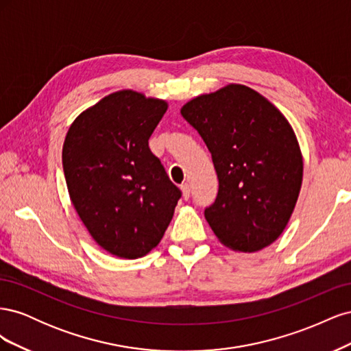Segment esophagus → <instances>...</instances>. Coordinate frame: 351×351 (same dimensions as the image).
<instances>
[{
	"label": "esophagus",
	"instance_id": "34e87169",
	"mask_svg": "<svg viewBox=\"0 0 351 351\" xmlns=\"http://www.w3.org/2000/svg\"><path fill=\"white\" fill-rule=\"evenodd\" d=\"M182 192H183V197L189 199V196H190V184L189 183L182 184Z\"/></svg>",
	"mask_w": 351,
	"mask_h": 351
}]
</instances>
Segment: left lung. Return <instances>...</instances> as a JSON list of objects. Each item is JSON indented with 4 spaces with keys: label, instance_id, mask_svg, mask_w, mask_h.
I'll return each instance as SVG.
<instances>
[{
    "label": "left lung",
    "instance_id": "1",
    "mask_svg": "<svg viewBox=\"0 0 351 351\" xmlns=\"http://www.w3.org/2000/svg\"><path fill=\"white\" fill-rule=\"evenodd\" d=\"M212 155L218 195L205 218L224 246L244 253L277 240L300 193L303 158L285 117L261 93L228 84L182 108Z\"/></svg>",
    "mask_w": 351,
    "mask_h": 351
}]
</instances>
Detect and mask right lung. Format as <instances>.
Segmentation results:
<instances>
[{
    "label": "right lung",
    "mask_w": 351,
    "mask_h": 351,
    "mask_svg": "<svg viewBox=\"0 0 351 351\" xmlns=\"http://www.w3.org/2000/svg\"><path fill=\"white\" fill-rule=\"evenodd\" d=\"M167 108L139 92H114L67 132L70 199L92 239L114 256L137 259L156 247L182 197L147 142Z\"/></svg>",
    "instance_id": "right-lung-1"
}]
</instances>
